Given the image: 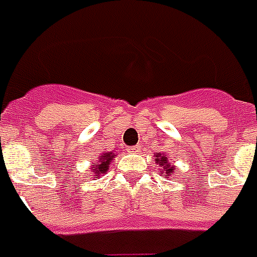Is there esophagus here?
<instances>
[{
	"label": "esophagus",
	"instance_id": "1",
	"mask_svg": "<svg viewBox=\"0 0 257 257\" xmlns=\"http://www.w3.org/2000/svg\"><path fill=\"white\" fill-rule=\"evenodd\" d=\"M139 148L141 146H129V148H126V151L129 154H137V152H139Z\"/></svg>",
	"mask_w": 257,
	"mask_h": 257
}]
</instances>
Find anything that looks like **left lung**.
Instances as JSON below:
<instances>
[{
	"label": "left lung",
	"mask_w": 257,
	"mask_h": 257,
	"mask_svg": "<svg viewBox=\"0 0 257 257\" xmlns=\"http://www.w3.org/2000/svg\"><path fill=\"white\" fill-rule=\"evenodd\" d=\"M156 162L161 165V166H164V172L162 173H164L165 176L172 175L173 171H175V168L168 164V158H166V156H161V154H158V155H156Z\"/></svg>",
	"instance_id": "left-lung-1"
}]
</instances>
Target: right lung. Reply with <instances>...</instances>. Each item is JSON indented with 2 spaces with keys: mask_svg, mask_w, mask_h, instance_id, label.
I'll use <instances>...</instances> for the list:
<instances>
[{
  "mask_svg": "<svg viewBox=\"0 0 257 257\" xmlns=\"http://www.w3.org/2000/svg\"><path fill=\"white\" fill-rule=\"evenodd\" d=\"M112 154H105L103 156H101V161L98 162V165H95V169H93V176L95 178H99V175L101 173H105L108 171V165L111 164V159H112Z\"/></svg>",
  "mask_w": 257,
  "mask_h": 257,
  "instance_id": "obj_1",
  "label": "right lung"
}]
</instances>
